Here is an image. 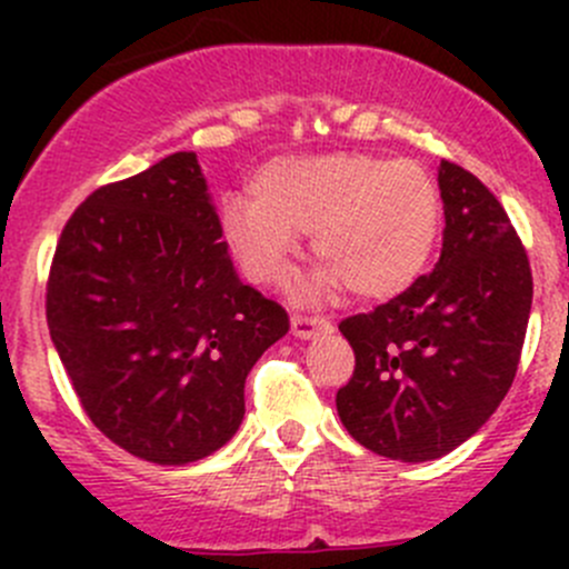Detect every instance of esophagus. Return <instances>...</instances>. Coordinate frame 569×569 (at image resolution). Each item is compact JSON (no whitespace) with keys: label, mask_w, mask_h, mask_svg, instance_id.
<instances>
[{"label":"esophagus","mask_w":569,"mask_h":569,"mask_svg":"<svg viewBox=\"0 0 569 569\" xmlns=\"http://www.w3.org/2000/svg\"><path fill=\"white\" fill-rule=\"evenodd\" d=\"M330 330V321L319 319V317H302V313H295L291 317V332H295L297 338H317L319 332H327Z\"/></svg>","instance_id":"esophagus-1"}]
</instances>
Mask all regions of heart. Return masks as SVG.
Segmentation results:
<instances>
[{"label":"heart","instance_id":"heart-1","mask_svg":"<svg viewBox=\"0 0 569 569\" xmlns=\"http://www.w3.org/2000/svg\"><path fill=\"white\" fill-rule=\"evenodd\" d=\"M250 194L226 200L222 237L258 286L289 278L302 233H313L321 267L311 291L393 300L416 283L440 233L438 183L410 159L366 151L280 157L252 176Z\"/></svg>","mask_w":569,"mask_h":569}]
</instances>
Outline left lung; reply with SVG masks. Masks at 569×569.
Segmentation results:
<instances>
[{"instance_id":"8db88e82","label":"left lung","mask_w":569,"mask_h":569,"mask_svg":"<svg viewBox=\"0 0 569 569\" xmlns=\"http://www.w3.org/2000/svg\"><path fill=\"white\" fill-rule=\"evenodd\" d=\"M443 250L386 306L338 325L355 349L336 407L380 457L427 462L479 432L512 388L531 313V267L507 211L473 173L440 162Z\"/></svg>"}]
</instances>
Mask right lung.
Here are the masks:
<instances>
[{
	"label": "right lung",
	"instance_id": "1",
	"mask_svg": "<svg viewBox=\"0 0 569 569\" xmlns=\"http://www.w3.org/2000/svg\"><path fill=\"white\" fill-rule=\"evenodd\" d=\"M46 321L90 421L140 460L214 455L289 313L233 269L198 157L96 189L57 242Z\"/></svg>",
	"mask_w": 569,
	"mask_h": 569
}]
</instances>
